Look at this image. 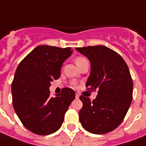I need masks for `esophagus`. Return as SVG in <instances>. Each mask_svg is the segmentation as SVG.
Wrapping results in <instances>:
<instances>
[{
    "instance_id": "obj_1",
    "label": "esophagus",
    "mask_w": 146,
    "mask_h": 146,
    "mask_svg": "<svg viewBox=\"0 0 146 146\" xmlns=\"http://www.w3.org/2000/svg\"><path fill=\"white\" fill-rule=\"evenodd\" d=\"M79 96H80V95H79L78 93L76 94V98H79Z\"/></svg>"
}]
</instances>
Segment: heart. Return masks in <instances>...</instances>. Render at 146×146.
<instances>
[{"label":"heart","instance_id":"b5f03b06","mask_svg":"<svg viewBox=\"0 0 146 146\" xmlns=\"http://www.w3.org/2000/svg\"><path fill=\"white\" fill-rule=\"evenodd\" d=\"M86 60V59L85 57H82V56H78V57L75 59V63L77 64V65H78L79 64H81L83 61Z\"/></svg>","mask_w":146,"mask_h":146}]
</instances>
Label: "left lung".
Returning <instances> with one entry per match:
<instances>
[{
  "label": "left lung",
  "mask_w": 146,
  "mask_h": 146,
  "mask_svg": "<svg viewBox=\"0 0 146 146\" xmlns=\"http://www.w3.org/2000/svg\"><path fill=\"white\" fill-rule=\"evenodd\" d=\"M76 50L90 62L86 88L90 92L98 90L93 101L80 96L83 106L79 111V120L90 133H110L123 121L132 103L133 83L128 65L120 55L106 46L83 47Z\"/></svg>",
  "instance_id": "obj_1"
}]
</instances>
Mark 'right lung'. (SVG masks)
I'll use <instances>...</instances> for the list:
<instances>
[{
  "label": "right lung",
  "mask_w": 146,
  "mask_h": 146,
  "mask_svg": "<svg viewBox=\"0 0 146 146\" xmlns=\"http://www.w3.org/2000/svg\"><path fill=\"white\" fill-rule=\"evenodd\" d=\"M72 53L71 48L41 45L18 64L11 85L13 106L29 131L44 136L61 127L75 92L66 87L52 98L49 87L52 82L60 78L61 66Z\"/></svg>",
  "instance_id": "obj_1"
}]
</instances>
